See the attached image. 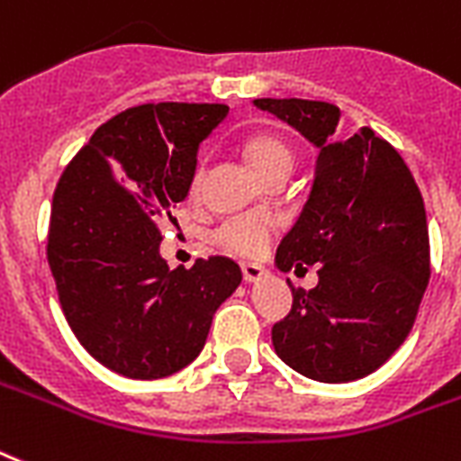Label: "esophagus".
<instances>
[{"label": "esophagus", "mask_w": 461, "mask_h": 461, "mask_svg": "<svg viewBox=\"0 0 461 461\" xmlns=\"http://www.w3.org/2000/svg\"><path fill=\"white\" fill-rule=\"evenodd\" d=\"M240 268H242V278H245L248 283H257L267 276V268L261 267V264H252V261L240 264Z\"/></svg>", "instance_id": "34e87169"}]
</instances>
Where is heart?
<instances>
[{
  "label": "heart",
  "mask_w": 461,
  "mask_h": 461,
  "mask_svg": "<svg viewBox=\"0 0 461 461\" xmlns=\"http://www.w3.org/2000/svg\"><path fill=\"white\" fill-rule=\"evenodd\" d=\"M245 154L261 178H268L278 171H293V149L288 147V142H283L276 135H252L245 142ZM202 180H204V161H197V167L190 176V197L200 194ZM271 238H274V219L257 212L228 216L213 228L212 233L213 245H219L226 252L240 254V257H259L268 248Z\"/></svg>",
  "instance_id": "obj_1"
}]
</instances>
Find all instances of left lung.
Wrapping results in <instances>:
<instances>
[{
	"mask_svg": "<svg viewBox=\"0 0 461 461\" xmlns=\"http://www.w3.org/2000/svg\"><path fill=\"white\" fill-rule=\"evenodd\" d=\"M254 106L319 149L307 202L276 252L281 271L319 264V285H290L293 309L271 330L276 355L321 383L369 376L410 335L430 278L417 180L371 128L335 138V104L267 97Z\"/></svg>",
	"mask_w": 461,
	"mask_h": 461,
	"instance_id": "1",
	"label": "left lung"
}]
</instances>
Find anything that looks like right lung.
Returning <instances> with one entry per match:
<instances>
[{
  "mask_svg": "<svg viewBox=\"0 0 461 461\" xmlns=\"http://www.w3.org/2000/svg\"><path fill=\"white\" fill-rule=\"evenodd\" d=\"M226 116V104L126 109L95 131L54 190L47 259L59 302L80 345L121 376L152 381L187 366L240 285L228 257L168 268L159 254L200 142Z\"/></svg>",
  "mask_w": 461,
  "mask_h": 461,
  "instance_id": "obj_1",
  "label": "right lung"
}]
</instances>
